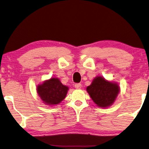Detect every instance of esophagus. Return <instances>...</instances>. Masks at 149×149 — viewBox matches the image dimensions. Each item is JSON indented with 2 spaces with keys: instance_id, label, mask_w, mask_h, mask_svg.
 Returning a JSON list of instances; mask_svg holds the SVG:
<instances>
[{
  "instance_id": "34e87169",
  "label": "esophagus",
  "mask_w": 149,
  "mask_h": 149,
  "mask_svg": "<svg viewBox=\"0 0 149 149\" xmlns=\"http://www.w3.org/2000/svg\"><path fill=\"white\" fill-rule=\"evenodd\" d=\"M81 87H82V84L80 83L75 84V88H77V89H80V88H81Z\"/></svg>"
}]
</instances>
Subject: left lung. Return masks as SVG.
Here are the masks:
<instances>
[{
  "instance_id": "8db88e82",
  "label": "left lung",
  "mask_w": 149,
  "mask_h": 149,
  "mask_svg": "<svg viewBox=\"0 0 149 149\" xmlns=\"http://www.w3.org/2000/svg\"><path fill=\"white\" fill-rule=\"evenodd\" d=\"M120 88L118 83L107 80L102 76H96L86 87L93 102L101 108H107L113 104Z\"/></svg>"
}]
</instances>
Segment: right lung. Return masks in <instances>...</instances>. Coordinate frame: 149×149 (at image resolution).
Returning <instances> with one entry per match:
<instances>
[{
    "label": "right lung",
    "mask_w": 149,
    "mask_h": 149,
    "mask_svg": "<svg viewBox=\"0 0 149 149\" xmlns=\"http://www.w3.org/2000/svg\"><path fill=\"white\" fill-rule=\"evenodd\" d=\"M69 87L62 84L58 78H51L38 84V95L45 104L54 106L61 103L65 98Z\"/></svg>",
    "instance_id": "1"
}]
</instances>
